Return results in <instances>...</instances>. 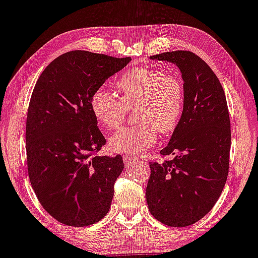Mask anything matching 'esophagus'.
Wrapping results in <instances>:
<instances>
[{"instance_id":"34e87169","label":"esophagus","mask_w":258,"mask_h":258,"mask_svg":"<svg viewBox=\"0 0 258 258\" xmlns=\"http://www.w3.org/2000/svg\"><path fill=\"white\" fill-rule=\"evenodd\" d=\"M122 159H123V163H125L126 165H131V164H133V163L137 162L136 158L130 157V156H123Z\"/></svg>"}]
</instances>
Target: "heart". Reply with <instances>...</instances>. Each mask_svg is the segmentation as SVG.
Returning a JSON list of instances; mask_svg holds the SVG:
<instances>
[{
  "label": "heart",
  "mask_w": 258,
  "mask_h": 258,
  "mask_svg": "<svg viewBox=\"0 0 258 258\" xmlns=\"http://www.w3.org/2000/svg\"><path fill=\"white\" fill-rule=\"evenodd\" d=\"M121 96L97 89L90 100L91 112L106 131L122 125L127 110L138 109V126L127 127L109 139L115 153L142 155L156 144L158 131L174 132L183 113L184 95L181 81L174 75L153 68H136L118 81Z\"/></svg>",
  "instance_id": "heart-1"
}]
</instances>
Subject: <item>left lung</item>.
I'll use <instances>...</instances> for the list:
<instances>
[{
	"mask_svg": "<svg viewBox=\"0 0 258 258\" xmlns=\"http://www.w3.org/2000/svg\"><path fill=\"white\" fill-rule=\"evenodd\" d=\"M151 59L177 65L184 105L170 142L161 150L171 161L150 162L149 211L161 223L184 227L213 208L229 174L231 123L226 97L216 74L190 51L156 54Z\"/></svg>",
	"mask_w": 258,
	"mask_h": 258,
	"instance_id": "obj_1",
	"label": "left lung"
}]
</instances>
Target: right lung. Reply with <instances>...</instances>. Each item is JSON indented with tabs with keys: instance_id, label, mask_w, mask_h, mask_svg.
Instances as JSON below:
<instances>
[{
	"instance_id": "1",
	"label": "right lung",
	"mask_w": 258,
	"mask_h": 258,
	"mask_svg": "<svg viewBox=\"0 0 258 258\" xmlns=\"http://www.w3.org/2000/svg\"><path fill=\"white\" fill-rule=\"evenodd\" d=\"M130 61L70 51L51 61L35 83L26 121L28 176L41 206L61 224L88 226L108 213L123 162L121 155H95L106 139L90 100Z\"/></svg>"
}]
</instances>
